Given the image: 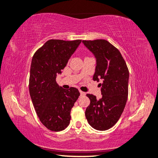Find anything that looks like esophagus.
Wrapping results in <instances>:
<instances>
[{"label": "esophagus", "instance_id": "34e87169", "mask_svg": "<svg viewBox=\"0 0 158 158\" xmlns=\"http://www.w3.org/2000/svg\"><path fill=\"white\" fill-rule=\"evenodd\" d=\"M79 93H80V95H85V93H84V92H82V91H79Z\"/></svg>", "mask_w": 158, "mask_h": 158}]
</instances>
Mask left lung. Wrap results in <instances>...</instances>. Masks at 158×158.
I'll return each instance as SVG.
<instances>
[{"mask_svg":"<svg viewBox=\"0 0 158 158\" xmlns=\"http://www.w3.org/2000/svg\"><path fill=\"white\" fill-rule=\"evenodd\" d=\"M96 59L93 80L100 81L102 98L90 94V103L85 117L91 127L106 131L117 123L123 114L128 95L129 71L126 63L117 48L103 39L82 41Z\"/></svg>","mask_w":158,"mask_h":158,"instance_id":"1","label":"left lung"}]
</instances>
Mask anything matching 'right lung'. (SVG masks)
<instances>
[{"mask_svg":"<svg viewBox=\"0 0 158 158\" xmlns=\"http://www.w3.org/2000/svg\"><path fill=\"white\" fill-rule=\"evenodd\" d=\"M81 40H49L35 52L31 61L29 91L38 117L50 131L66 128L71 110L79 98L78 89H63L56 82Z\"/></svg>","mask_w":158,"mask_h":158,"instance_id":"add662e5","label":"right lung"}]
</instances>
